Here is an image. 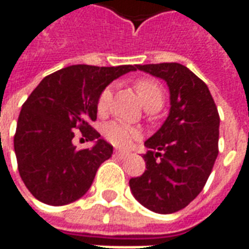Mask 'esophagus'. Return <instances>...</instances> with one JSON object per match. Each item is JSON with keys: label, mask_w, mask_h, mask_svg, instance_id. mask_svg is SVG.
Here are the masks:
<instances>
[{"label": "esophagus", "mask_w": 249, "mask_h": 249, "mask_svg": "<svg viewBox=\"0 0 249 249\" xmlns=\"http://www.w3.org/2000/svg\"><path fill=\"white\" fill-rule=\"evenodd\" d=\"M114 156L119 157V159H125V157L128 156V153H125V152L121 151H114Z\"/></svg>", "instance_id": "1"}]
</instances>
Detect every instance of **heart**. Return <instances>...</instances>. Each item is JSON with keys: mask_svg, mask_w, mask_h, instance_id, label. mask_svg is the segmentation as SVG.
<instances>
[{"mask_svg": "<svg viewBox=\"0 0 249 249\" xmlns=\"http://www.w3.org/2000/svg\"><path fill=\"white\" fill-rule=\"evenodd\" d=\"M135 88L146 109H159L164 103V90L156 80L148 77L139 78L135 82ZM110 97H112V87L104 88L97 98L98 113H104L108 109ZM104 136L113 145L119 148H129L133 144V141L140 137V130L120 121H112L105 125Z\"/></svg>", "mask_w": 249, "mask_h": 249, "instance_id": "b5f03b06", "label": "heart"}]
</instances>
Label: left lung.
Instances as JSON below:
<instances>
[{
  "instance_id": "8db88e82",
  "label": "left lung",
  "mask_w": 249,
  "mask_h": 249,
  "mask_svg": "<svg viewBox=\"0 0 249 249\" xmlns=\"http://www.w3.org/2000/svg\"><path fill=\"white\" fill-rule=\"evenodd\" d=\"M165 80L171 110L160 129L145 141L146 169L129 180L132 193L157 213L187 207L203 191L219 153L220 117L208 87L178 62L137 65Z\"/></svg>"
}]
</instances>
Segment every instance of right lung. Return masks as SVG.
<instances>
[{"mask_svg":"<svg viewBox=\"0 0 249 249\" xmlns=\"http://www.w3.org/2000/svg\"><path fill=\"white\" fill-rule=\"evenodd\" d=\"M137 65H71L46 76L21 109L14 135L19 176L37 200L65 205L88 192L101 162L113 146L100 139L90 123L97 119V98L117 77ZM80 130L96 145L76 150Z\"/></svg>","mask_w":249,"mask_h":249,"instance_id":"add662e5","label":"right lung"}]
</instances>
